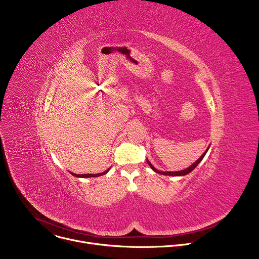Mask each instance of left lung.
Here are the masks:
<instances>
[{
	"label": "left lung",
	"mask_w": 259,
	"mask_h": 259,
	"mask_svg": "<svg viewBox=\"0 0 259 259\" xmlns=\"http://www.w3.org/2000/svg\"><path fill=\"white\" fill-rule=\"evenodd\" d=\"M207 151H208V149H207ZM207 151L191 166V167H189V168H187V169H184V170H181V171H176V172H163V171H159L158 169H156L149 161H147V164H149L150 166H151V168L155 171V172H157V173H160V174H163V175H171V176H182V175H187V174H189L190 172H192L197 166H198V164L203 160V158H204V156L206 155V153H207Z\"/></svg>",
	"instance_id": "obj_1"
}]
</instances>
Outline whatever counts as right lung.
Segmentation results:
<instances>
[{"label":"right lung","mask_w":259,"mask_h":259,"mask_svg":"<svg viewBox=\"0 0 259 259\" xmlns=\"http://www.w3.org/2000/svg\"><path fill=\"white\" fill-rule=\"evenodd\" d=\"M108 170L109 169H107L106 171H104V172H102V173H98V174H75V173H71L73 176H76V177H97V176H100V175H104L105 173H107L108 172Z\"/></svg>","instance_id":"obj_1"}]
</instances>
